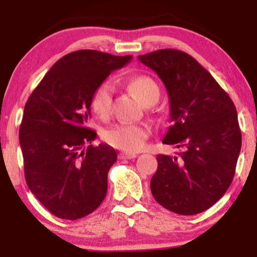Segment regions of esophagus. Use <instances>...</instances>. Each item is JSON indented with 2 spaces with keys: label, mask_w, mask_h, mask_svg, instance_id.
Returning <instances> with one entry per match:
<instances>
[{
  "label": "esophagus",
  "mask_w": 257,
  "mask_h": 257,
  "mask_svg": "<svg viewBox=\"0 0 257 257\" xmlns=\"http://www.w3.org/2000/svg\"><path fill=\"white\" fill-rule=\"evenodd\" d=\"M119 159H133L137 157V153H132V152H120L119 153Z\"/></svg>",
  "instance_id": "obj_1"
}]
</instances>
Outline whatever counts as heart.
<instances>
[{
  "label": "heart",
  "instance_id": "heart-1",
  "mask_svg": "<svg viewBox=\"0 0 257 257\" xmlns=\"http://www.w3.org/2000/svg\"><path fill=\"white\" fill-rule=\"evenodd\" d=\"M128 89L144 106H151L159 98V88L149 76H137L129 79ZM112 94L113 87L110 82H102L94 90L90 99V106L94 113L101 119H106L111 114ZM151 129L145 123L134 124H117L105 131L104 140L114 149L135 152L141 150L150 137Z\"/></svg>",
  "mask_w": 257,
  "mask_h": 257
}]
</instances>
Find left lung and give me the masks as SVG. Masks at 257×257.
I'll return each mask as SVG.
<instances>
[{"mask_svg":"<svg viewBox=\"0 0 257 257\" xmlns=\"http://www.w3.org/2000/svg\"><path fill=\"white\" fill-rule=\"evenodd\" d=\"M166 85L170 122L163 144L184 149L179 157L158 155L151 192L162 206L180 215L203 213L231 185L241 147L232 99L187 53L161 49L139 55Z\"/></svg>","mask_w":257,"mask_h":257,"instance_id":"8db88e82","label":"left lung"}]
</instances>
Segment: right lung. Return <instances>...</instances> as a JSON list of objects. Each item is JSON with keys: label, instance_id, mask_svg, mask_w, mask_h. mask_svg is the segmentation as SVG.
Here are the masks:
<instances>
[{"label": "right lung", "instance_id": "obj_1", "mask_svg": "<svg viewBox=\"0 0 257 257\" xmlns=\"http://www.w3.org/2000/svg\"><path fill=\"white\" fill-rule=\"evenodd\" d=\"M132 58L90 49L70 53L53 65L26 101L19 129L26 184L57 217L81 219L105 198L117 152L106 144L90 145L96 138L87 126L90 99Z\"/></svg>", "mask_w": 257, "mask_h": 257}]
</instances>
